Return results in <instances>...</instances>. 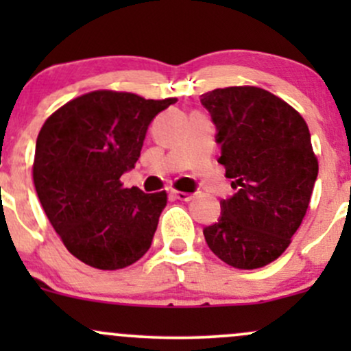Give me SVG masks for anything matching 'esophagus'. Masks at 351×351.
I'll return each instance as SVG.
<instances>
[{
    "mask_svg": "<svg viewBox=\"0 0 351 351\" xmlns=\"http://www.w3.org/2000/svg\"><path fill=\"white\" fill-rule=\"evenodd\" d=\"M170 195L173 198L180 199V201H191L193 199V195H189V193H184V191H176V189H171Z\"/></svg>",
    "mask_w": 351,
    "mask_h": 351,
    "instance_id": "obj_1",
    "label": "esophagus"
}]
</instances>
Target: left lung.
I'll return each mask as SVG.
<instances>
[{
    "instance_id": "8db88e82",
    "label": "left lung",
    "mask_w": 351,
    "mask_h": 351,
    "mask_svg": "<svg viewBox=\"0 0 351 351\" xmlns=\"http://www.w3.org/2000/svg\"><path fill=\"white\" fill-rule=\"evenodd\" d=\"M221 145L219 162L237 193L221 201V217L204 239L223 263L259 269L292 243L318 175L310 132L295 108L254 86L201 95Z\"/></svg>"
}]
</instances>
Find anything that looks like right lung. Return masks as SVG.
Returning a JSON list of instances; mask_svg holds the SVG:
<instances>
[{
  "instance_id": "1",
  "label": "right lung",
  "mask_w": 351,
  "mask_h": 351,
  "mask_svg": "<svg viewBox=\"0 0 351 351\" xmlns=\"http://www.w3.org/2000/svg\"><path fill=\"white\" fill-rule=\"evenodd\" d=\"M176 99L94 90L59 107L36 140L33 180L44 213L72 256L100 271L132 265L150 249L167 191L123 188L148 125Z\"/></svg>"
}]
</instances>
